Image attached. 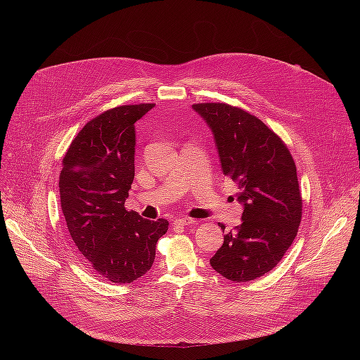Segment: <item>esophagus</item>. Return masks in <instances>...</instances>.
<instances>
[{"label":"esophagus","mask_w":360,"mask_h":360,"mask_svg":"<svg viewBox=\"0 0 360 360\" xmlns=\"http://www.w3.org/2000/svg\"><path fill=\"white\" fill-rule=\"evenodd\" d=\"M195 222V219L192 218H188V217H184V218H176L174 221L175 225H182V226H186V225H192Z\"/></svg>","instance_id":"esophagus-1"}]
</instances>
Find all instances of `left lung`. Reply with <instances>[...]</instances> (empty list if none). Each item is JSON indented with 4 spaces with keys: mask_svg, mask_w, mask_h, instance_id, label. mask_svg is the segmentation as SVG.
<instances>
[{
    "mask_svg": "<svg viewBox=\"0 0 360 360\" xmlns=\"http://www.w3.org/2000/svg\"><path fill=\"white\" fill-rule=\"evenodd\" d=\"M192 108L214 132L224 175L238 184L242 224L224 236L211 266L232 282L272 271L292 245L302 219L296 165L285 142L259 118L224 102ZM225 229L224 225H221Z\"/></svg>",
    "mask_w": 360,
    "mask_h": 360,
    "instance_id": "left-lung-1",
    "label": "left lung"
}]
</instances>
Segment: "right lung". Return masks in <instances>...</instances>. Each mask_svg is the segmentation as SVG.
Returning <instances> with one entry per match:
<instances>
[{
  "mask_svg": "<svg viewBox=\"0 0 360 360\" xmlns=\"http://www.w3.org/2000/svg\"><path fill=\"white\" fill-rule=\"evenodd\" d=\"M155 104L121 105L78 132L63 160L61 208L68 232L96 275L131 283L155 259L168 221H149L125 210L135 175V122Z\"/></svg>",
  "mask_w": 360,
  "mask_h": 360,
  "instance_id": "right-lung-1",
  "label": "right lung"
}]
</instances>
